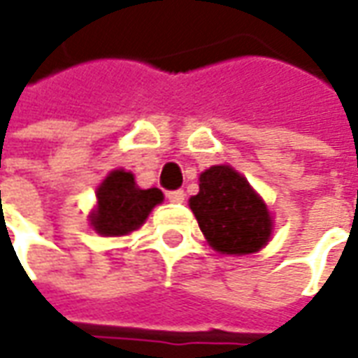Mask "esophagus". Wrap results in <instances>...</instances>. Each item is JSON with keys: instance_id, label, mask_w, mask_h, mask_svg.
<instances>
[{"instance_id": "34e87169", "label": "esophagus", "mask_w": 358, "mask_h": 358, "mask_svg": "<svg viewBox=\"0 0 358 358\" xmlns=\"http://www.w3.org/2000/svg\"><path fill=\"white\" fill-rule=\"evenodd\" d=\"M166 197H169V201L171 203H184L186 194H184V189H174V192H169Z\"/></svg>"}]
</instances>
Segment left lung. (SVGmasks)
Segmentation results:
<instances>
[{
    "label": "left lung",
    "instance_id": "left-lung-1",
    "mask_svg": "<svg viewBox=\"0 0 358 358\" xmlns=\"http://www.w3.org/2000/svg\"><path fill=\"white\" fill-rule=\"evenodd\" d=\"M205 240L224 255H249L272 234L268 207L245 176L230 164H215L199 176V194L189 197Z\"/></svg>",
    "mask_w": 358,
    "mask_h": 358
}]
</instances>
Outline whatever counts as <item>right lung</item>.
I'll return each mask as SVG.
<instances>
[{"instance_id": "add662e5", "label": "right lung", "mask_w": 358, "mask_h": 358, "mask_svg": "<svg viewBox=\"0 0 358 358\" xmlns=\"http://www.w3.org/2000/svg\"><path fill=\"white\" fill-rule=\"evenodd\" d=\"M97 207L90 213V224L99 236L117 238L138 230L151 209L163 201V192L157 187L141 189L132 172L113 171L95 192Z\"/></svg>"}]
</instances>
